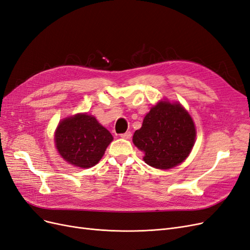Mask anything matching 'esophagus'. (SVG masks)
I'll use <instances>...</instances> for the list:
<instances>
[{
	"label": "esophagus",
	"instance_id": "34e87169",
	"mask_svg": "<svg viewBox=\"0 0 250 250\" xmlns=\"http://www.w3.org/2000/svg\"><path fill=\"white\" fill-rule=\"evenodd\" d=\"M120 137H122V138H124V139H130L132 137V133L131 132H125V133L120 135Z\"/></svg>",
	"mask_w": 250,
	"mask_h": 250
}]
</instances>
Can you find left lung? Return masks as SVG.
Listing matches in <instances>:
<instances>
[{"instance_id": "obj_1", "label": "left lung", "mask_w": 250, "mask_h": 250, "mask_svg": "<svg viewBox=\"0 0 250 250\" xmlns=\"http://www.w3.org/2000/svg\"><path fill=\"white\" fill-rule=\"evenodd\" d=\"M195 137L194 123L182 104L160 101L134 133L133 142L144 152L143 160L147 165L170 169L186 160Z\"/></svg>"}]
</instances>
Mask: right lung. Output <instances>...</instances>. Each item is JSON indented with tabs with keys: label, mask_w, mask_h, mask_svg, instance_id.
I'll list each match as a JSON object with an SVG mask.
<instances>
[{
	"label": "right lung",
	"mask_w": 250,
	"mask_h": 250,
	"mask_svg": "<svg viewBox=\"0 0 250 250\" xmlns=\"http://www.w3.org/2000/svg\"><path fill=\"white\" fill-rule=\"evenodd\" d=\"M113 136L96 118L79 113L64 118L55 132V144L60 156L70 165L90 168L98 164Z\"/></svg>",
	"instance_id": "obj_1"
}]
</instances>
